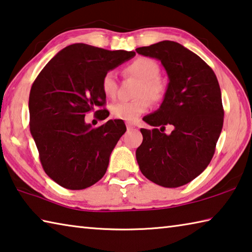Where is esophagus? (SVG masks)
Here are the masks:
<instances>
[{"instance_id":"34e87169","label":"esophagus","mask_w":252,"mask_h":252,"mask_svg":"<svg viewBox=\"0 0 252 252\" xmlns=\"http://www.w3.org/2000/svg\"><path fill=\"white\" fill-rule=\"evenodd\" d=\"M126 126L127 130H131V129H133V127H134V125H133V123H131V122H126Z\"/></svg>"}]
</instances>
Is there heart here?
<instances>
[{
    "instance_id": "1",
    "label": "heart",
    "mask_w": 252,
    "mask_h": 252,
    "mask_svg": "<svg viewBox=\"0 0 252 252\" xmlns=\"http://www.w3.org/2000/svg\"><path fill=\"white\" fill-rule=\"evenodd\" d=\"M123 73L135 76L140 80V85L136 95L138 99L132 101H120L111 106V114L114 118L123 121H135L141 114L150 108L152 102H160L164 99L168 91V83L162 79L160 66L150 58H138L126 64ZM102 91L108 97H114L118 93L119 83L117 75L112 71H108L102 76Z\"/></svg>"
}]
</instances>
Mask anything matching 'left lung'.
I'll return each instance as SVG.
<instances>
[{
	"label": "left lung",
	"instance_id": "8db88e82",
	"mask_svg": "<svg viewBox=\"0 0 252 252\" xmlns=\"http://www.w3.org/2000/svg\"><path fill=\"white\" fill-rule=\"evenodd\" d=\"M135 51L160 60L170 80L159 110L143 118L155 129L140 130L143 141L136 149V161L150 181L181 187L203 172L215 155L224 116L218 80L201 58L177 42L162 41ZM168 124L174 131L165 135Z\"/></svg>",
	"mask_w": 252,
	"mask_h": 252
}]
</instances>
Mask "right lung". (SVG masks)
I'll list each match as a JSON object with an SVG mask.
<instances>
[{
	"instance_id": "obj_1",
	"label": "right lung",
	"mask_w": 252,
	"mask_h": 252,
	"mask_svg": "<svg viewBox=\"0 0 252 252\" xmlns=\"http://www.w3.org/2000/svg\"><path fill=\"white\" fill-rule=\"evenodd\" d=\"M134 55L133 51L71 44L51 59L33 82L30 131L45 173L65 189H85L105 174L126 125L109 120L92 127L84 117L89 112L100 120L109 117L102 76Z\"/></svg>"
}]
</instances>
